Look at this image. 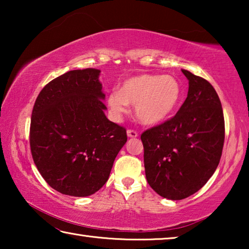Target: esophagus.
Returning a JSON list of instances; mask_svg holds the SVG:
<instances>
[{
    "label": "esophagus",
    "instance_id": "1",
    "mask_svg": "<svg viewBox=\"0 0 249 249\" xmlns=\"http://www.w3.org/2000/svg\"><path fill=\"white\" fill-rule=\"evenodd\" d=\"M127 136L130 138H136L138 136V134L136 130H133V129H128L127 130Z\"/></svg>",
    "mask_w": 249,
    "mask_h": 249
}]
</instances>
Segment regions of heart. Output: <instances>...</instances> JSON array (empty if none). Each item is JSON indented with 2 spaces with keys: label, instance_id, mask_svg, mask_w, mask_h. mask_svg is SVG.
Instances as JSON below:
<instances>
[{
  "label": "heart",
  "instance_id": "heart-1",
  "mask_svg": "<svg viewBox=\"0 0 249 249\" xmlns=\"http://www.w3.org/2000/svg\"><path fill=\"white\" fill-rule=\"evenodd\" d=\"M182 96V88L172 75L138 74L126 79L120 91L109 92L107 107L115 119L135 104L137 119L146 125L166 121L176 111Z\"/></svg>",
  "mask_w": 249,
  "mask_h": 249
}]
</instances>
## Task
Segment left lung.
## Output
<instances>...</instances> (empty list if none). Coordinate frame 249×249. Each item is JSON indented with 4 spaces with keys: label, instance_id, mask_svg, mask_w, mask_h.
Listing matches in <instances>:
<instances>
[{
    "label": "left lung",
    "instance_id": "obj_1",
    "mask_svg": "<svg viewBox=\"0 0 249 249\" xmlns=\"http://www.w3.org/2000/svg\"><path fill=\"white\" fill-rule=\"evenodd\" d=\"M188 96L171 120L142 134L146 179L154 191L182 200L215 172L224 145V115L212 84L190 71Z\"/></svg>",
    "mask_w": 249,
    "mask_h": 249
}]
</instances>
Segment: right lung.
Returning <instances> with one entry per match:
<instances>
[{"instance_id":"right-lung-1","label":"right lung","mask_w":249,"mask_h":249,"mask_svg":"<svg viewBox=\"0 0 249 249\" xmlns=\"http://www.w3.org/2000/svg\"><path fill=\"white\" fill-rule=\"evenodd\" d=\"M100 73L94 68L68 71L50 81L34 105V162L62 195L89 196L99 191L127 142L125 128L105 116Z\"/></svg>"}]
</instances>
